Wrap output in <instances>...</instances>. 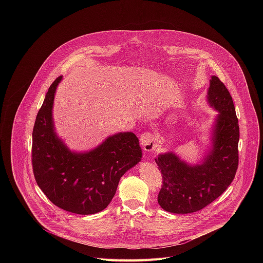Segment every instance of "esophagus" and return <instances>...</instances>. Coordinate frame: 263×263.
Instances as JSON below:
<instances>
[{
	"label": "esophagus",
	"instance_id": "obj_1",
	"mask_svg": "<svg viewBox=\"0 0 263 263\" xmlns=\"http://www.w3.org/2000/svg\"><path fill=\"white\" fill-rule=\"evenodd\" d=\"M140 143H141L144 151H146V152H152V151L155 150L157 147L156 138L151 133H144L140 137Z\"/></svg>",
	"mask_w": 263,
	"mask_h": 263
}]
</instances>
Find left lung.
Segmentation results:
<instances>
[{"instance_id":"left-lung-1","label":"left lung","mask_w":263,"mask_h":263,"mask_svg":"<svg viewBox=\"0 0 263 263\" xmlns=\"http://www.w3.org/2000/svg\"><path fill=\"white\" fill-rule=\"evenodd\" d=\"M206 101L218 114L212 127V145L201 163L190 165L173 152L155 159L163 177L158 202L166 212H197L218 198L235 177L239 162L238 118L232 97L217 76L210 80Z\"/></svg>"}]
</instances>
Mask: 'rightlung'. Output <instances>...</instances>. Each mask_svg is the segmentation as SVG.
<instances>
[{"label": "right lung", "instance_id": "right-lung-1", "mask_svg": "<svg viewBox=\"0 0 263 263\" xmlns=\"http://www.w3.org/2000/svg\"><path fill=\"white\" fill-rule=\"evenodd\" d=\"M60 76L48 88L32 133V167L39 188L57 206L78 215L107 208L121 176L143 153L134 133L108 137L93 150L71 151L58 136L52 108Z\"/></svg>", "mask_w": 263, "mask_h": 263}]
</instances>
